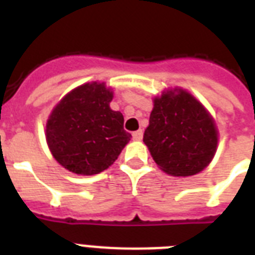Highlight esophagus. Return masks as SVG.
I'll use <instances>...</instances> for the list:
<instances>
[{"label":"esophagus","mask_w":255,"mask_h":255,"mask_svg":"<svg viewBox=\"0 0 255 255\" xmlns=\"http://www.w3.org/2000/svg\"><path fill=\"white\" fill-rule=\"evenodd\" d=\"M141 137H143V131L141 129H137V131L132 133V139L133 140H141Z\"/></svg>","instance_id":"obj_1"}]
</instances>
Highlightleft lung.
Instances as JSON below:
<instances>
[{
    "label": "left lung",
    "mask_w": 255,
    "mask_h": 255,
    "mask_svg": "<svg viewBox=\"0 0 255 255\" xmlns=\"http://www.w3.org/2000/svg\"><path fill=\"white\" fill-rule=\"evenodd\" d=\"M143 141L164 172L186 177L208 167L218 139L202 104L189 92L174 90L155 99Z\"/></svg>",
    "instance_id": "obj_1"
}]
</instances>
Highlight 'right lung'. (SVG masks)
<instances>
[{
	"label": "right lung",
	"mask_w": 255,
	"mask_h": 255,
	"mask_svg": "<svg viewBox=\"0 0 255 255\" xmlns=\"http://www.w3.org/2000/svg\"><path fill=\"white\" fill-rule=\"evenodd\" d=\"M112 91L104 83H86L67 94L54 108L46 140L62 167L77 174H96L114 164L131 133L124 118L112 111Z\"/></svg>",
	"instance_id": "obj_1"
}]
</instances>
